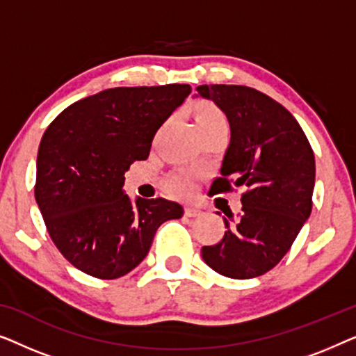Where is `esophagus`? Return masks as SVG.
Instances as JSON below:
<instances>
[{
	"label": "esophagus",
	"instance_id": "esophagus-1",
	"mask_svg": "<svg viewBox=\"0 0 356 356\" xmlns=\"http://www.w3.org/2000/svg\"><path fill=\"white\" fill-rule=\"evenodd\" d=\"M201 211H199L197 207H193V206H188L186 209H184V216L186 217H199L201 216Z\"/></svg>",
	"mask_w": 356,
	"mask_h": 356
}]
</instances>
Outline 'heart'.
<instances>
[{
  "instance_id": "1",
  "label": "heart",
  "mask_w": 356,
  "mask_h": 356,
  "mask_svg": "<svg viewBox=\"0 0 356 356\" xmlns=\"http://www.w3.org/2000/svg\"><path fill=\"white\" fill-rule=\"evenodd\" d=\"M194 120H196V124L199 131L206 133L209 129L218 128V126H227V116L220 108H217L216 105L212 104H202L196 108V113H194ZM193 188V177L186 173L175 175V177L170 178L168 181V189L173 194H178V196H183V194H188Z\"/></svg>"
}]
</instances>
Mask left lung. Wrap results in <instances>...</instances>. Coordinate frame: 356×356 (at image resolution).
Wrapping results in <instances>:
<instances>
[{
    "mask_svg": "<svg viewBox=\"0 0 356 356\" xmlns=\"http://www.w3.org/2000/svg\"><path fill=\"white\" fill-rule=\"evenodd\" d=\"M196 90L227 115L232 129L211 191L246 189L241 212L223 217L225 235L217 245L202 246V259L230 279L264 275L289 252L313 209V149L295 116L269 95L227 84Z\"/></svg>",
    "mask_w": 356,
    "mask_h": 356,
    "instance_id": "obj_1",
    "label": "left lung"
}]
</instances>
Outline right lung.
I'll return each instance as SVG.
<instances>
[{
	"label": "right lung",
	"instance_id": "1",
	"mask_svg": "<svg viewBox=\"0 0 356 356\" xmlns=\"http://www.w3.org/2000/svg\"><path fill=\"white\" fill-rule=\"evenodd\" d=\"M189 94V84L113 87L74 102L43 133L35 201L51 241L76 269L123 277L147 256L157 228L183 216L163 197L131 202L123 184Z\"/></svg>",
	"mask_w": 356,
	"mask_h": 356
}]
</instances>
